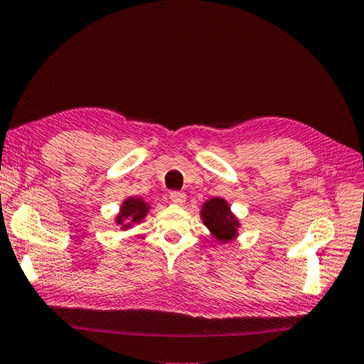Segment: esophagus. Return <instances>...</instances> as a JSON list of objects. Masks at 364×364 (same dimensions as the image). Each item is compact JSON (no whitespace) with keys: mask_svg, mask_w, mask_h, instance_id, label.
Listing matches in <instances>:
<instances>
[{"mask_svg":"<svg viewBox=\"0 0 364 364\" xmlns=\"http://www.w3.org/2000/svg\"><path fill=\"white\" fill-rule=\"evenodd\" d=\"M168 197H170V202H173L176 205H183L184 200H186V194L181 193V191H171Z\"/></svg>","mask_w":364,"mask_h":364,"instance_id":"esophagus-1","label":"esophagus"}]
</instances>
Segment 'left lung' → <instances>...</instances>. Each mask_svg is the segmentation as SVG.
<instances>
[{
	"label": "left lung",
	"mask_w": 364,
	"mask_h": 364,
	"mask_svg": "<svg viewBox=\"0 0 364 364\" xmlns=\"http://www.w3.org/2000/svg\"><path fill=\"white\" fill-rule=\"evenodd\" d=\"M202 220L218 240L228 242L232 240L237 235V223L235 216L230 213L229 205L226 200L220 199V197H213L203 205L202 210Z\"/></svg>",
	"instance_id": "1"
}]
</instances>
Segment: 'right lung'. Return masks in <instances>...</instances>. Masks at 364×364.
<instances>
[{
    "label": "right lung",
    "mask_w": 364,
    "mask_h": 364,
    "mask_svg": "<svg viewBox=\"0 0 364 364\" xmlns=\"http://www.w3.org/2000/svg\"><path fill=\"white\" fill-rule=\"evenodd\" d=\"M146 213H148V207L141 199H127L122 205L117 223H122V220L136 223L143 220ZM125 226H127V224H125Z\"/></svg>",
    "instance_id": "right-lung-1"
}]
</instances>
